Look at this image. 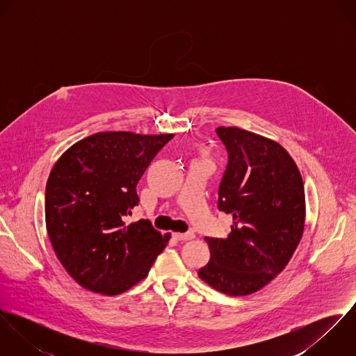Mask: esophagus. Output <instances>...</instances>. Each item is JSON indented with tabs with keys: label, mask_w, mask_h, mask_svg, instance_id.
<instances>
[{
	"label": "esophagus",
	"mask_w": 356,
	"mask_h": 356,
	"mask_svg": "<svg viewBox=\"0 0 356 356\" xmlns=\"http://www.w3.org/2000/svg\"><path fill=\"white\" fill-rule=\"evenodd\" d=\"M174 238L179 240V241H189V240H193L195 238V233L192 232H186V233H172Z\"/></svg>",
	"instance_id": "34e87169"
}]
</instances>
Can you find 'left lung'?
Here are the masks:
<instances>
[{
    "mask_svg": "<svg viewBox=\"0 0 356 356\" xmlns=\"http://www.w3.org/2000/svg\"><path fill=\"white\" fill-rule=\"evenodd\" d=\"M227 151L218 208L233 215L226 238L205 237L209 261L199 277L230 296L267 285L289 263L305 230V185L300 171L278 143L238 127L220 126Z\"/></svg>",
    "mask_w": 356,
    "mask_h": 356,
    "instance_id": "8db88e82",
    "label": "left lung"
}]
</instances>
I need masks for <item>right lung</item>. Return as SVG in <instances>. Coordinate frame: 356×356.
<instances>
[{"label":"right lung","instance_id":"1","mask_svg":"<svg viewBox=\"0 0 356 356\" xmlns=\"http://www.w3.org/2000/svg\"><path fill=\"white\" fill-rule=\"evenodd\" d=\"M174 134L106 131L61 154L45 191L54 254L85 289L120 295L144 280L168 240L147 219L126 225L138 205L137 184Z\"/></svg>","mask_w":356,"mask_h":356}]
</instances>
